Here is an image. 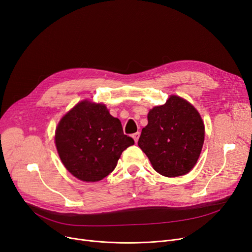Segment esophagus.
<instances>
[{
	"label": "esophagus",
	"instance_id": "1",
	"mask_svg": "<svg viewBox=\"0 0 252 252\" xmlns=\"http://www.w3.org/2000/svg\"><path fill=\"white\" fill-rule=\"evenodd\" d=\"M133 139L135 140V142H136V143H137V142H138V140H139V137H140V133L139 132H137V133H135V134H133Z\"/></svg>",
	"mask_w": 252,
	"mask_h": 252
}]
</instances>
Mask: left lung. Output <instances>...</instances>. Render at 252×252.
<instances>
[{
  "mask_svg": "<svg viewBox=\"0 0 252 252\" xmlns=\"http://www.w3.org/2000/svg\"><path fill=\"white\" fill-rule=\"evenodd\" d=\"M138 145L158 173L166 177L188 174L196 163L205 138L200 113L188 101L171 95L152 108Z\"/></svg>",
  "mask_w": 252,
  "mask_h": 252,
  "instance_id": "8db88e82",
  "label": "left lung"
}]
</instances>
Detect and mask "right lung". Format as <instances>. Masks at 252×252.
<instances>
[{
	"instance_id": "add662e5",
	"label": "right lung",
	"mask_w": 252,
	"mask_h": 252,
	"mask_svg": "<svg viewBox=\"0 0 252 252\" xmlns=\"http://www.w3.org/2000/svg\"><path fill=\"white\" fill-rule=\"evenodd\" d=\"M54 140L65 169L86 182L108 176L123 151L135 144L104 104L90 101L78 103L61 119Z\"/></svg>"
}]
</instances>
